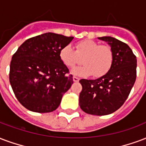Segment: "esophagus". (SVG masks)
<instances>
[{"label":"esophagus","mask_w":146,"mask_h":146,"mask_svg":"<svg viewBox=\"0 0 146 146\" xmlns=\"http://www.w3.org/2000/svg\"><path fill=\"white\" fill-rule=\"evenodd\" d=\"M73 80L74 82H78L79 80H80V79H79L78 77H76V76H73Z\"/></svg>","instance_id":"1"}]
</instances>
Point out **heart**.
<instances>
[{
    "label": "heart",
    "mask_w": 146,
    "mask_h": 146,
    "mask_svg": "<svg viewBox=\"0 0 146 146\" xmlns=\"http://www.w3.org/2000/svg\"><path fill=\"white\" fill-rule=\"evenodd\" d=\"M59 59L68 68H73L82 62L84 66L72 71L73 74L87 76L94 75L101 77L111 69L114 53L108 46H100L93 40H83L76 43V49L66 45L59 50Z\"/></svg>",
    "instance_id": "obj_1"
}]
</instances>
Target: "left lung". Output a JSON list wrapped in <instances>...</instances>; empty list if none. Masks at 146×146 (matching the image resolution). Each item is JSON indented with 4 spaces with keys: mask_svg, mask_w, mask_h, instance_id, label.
<instances>
[{
    "mask_svg": "<svg viewBox=\"0 0 146 146\" xmlns=\"http://www.w3.org/2000/svg\"><path fill=\"white\" fill-rule=\"evenodd\" d=\"M108 42L114 53V62L106 75L96 80L82 79L79 97L80 108L89 114L107 115L125 103L136 79V56L126 43L111 36L98 38Z\"/></svg>",
    "mask_w": 146,
    "mask_h": 146,
    "instance_id": "left-lung-1",
    "label": "left lung"
}]
</instances>
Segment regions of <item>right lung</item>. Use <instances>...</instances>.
I'll return each mask as SVG.
<instances>
[{
	"label": "right lung",
	"instance_id": "add662e5",
	"mask_svg": "<svg viewBox=\"0 0 146 146\" xmlns=\"http://www.w3.org/2000/svg\"><path fill=\"white\" fill-rule=\"evenodd\" d=\"M73 37L44 33L27 39L13 55L9 80L14 94L25 108L48 113L59 106L73 84V75L59 59V50Z\"/></svg>",
	"mask_w": 146,
	"mask_h": 146
}]
</instances>
